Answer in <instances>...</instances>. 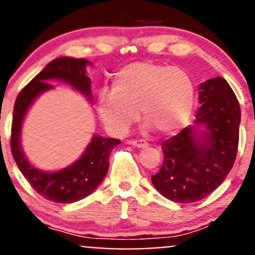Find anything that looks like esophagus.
Masks as SVG:
<instances>
[{
	"mask_svg": "<svg viewBox=\"0 0 255 255\" xmlns=\"http://www.w3.org/2000/svg\"><path fill=\"white\" fill-rule=\"evenodd\" d=\"M129 144H132V145H134L136 148H140V149L146 148V146H148V143H146L145 140H130Z\"/></svg>",
	"mask_w": 255,
	"mask_h": 255,
	"instance_id": "esophagus-1",
	"label": "esophagus"
}]
</instances>
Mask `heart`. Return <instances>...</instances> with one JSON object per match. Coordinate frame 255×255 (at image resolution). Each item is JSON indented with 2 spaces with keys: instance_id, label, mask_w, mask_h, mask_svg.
<instances>
[{
  "instance_id": "obj_1",
  "label": "heart",
  "mask_w": 255,
  "mask_h": 255,
  "mask_svg": "<svg viewBox=\"0 0 255 255\" xmlns=\"http://www.w3.org/2000/svg\"><path fill=\"white\" fill-rule=\"evenodd\" d=\"M195 100L194 83L179 67L141 61L122 67L112 78L111 90L96 100L99 119L111 134L122 136L138 121L171 134L191 119Z\"/></svg>"
}]
</instances>
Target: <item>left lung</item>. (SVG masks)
<instances>
[{
	"mask_svg": "<svg viewBox=\"0 0 255 255\" xmlns=\"http://www.w3.org/2000/svg\"><path fill=\"white\" fill-rule=\"evenodd\" d=\"M199 103L194 126L162 143V166L151 177L160 194L176 203L208 197L225 181L237 155L241 110L229 83L221 77L202 83Z\"/></svg>",
	"mask_w": 255,
	"mask_h": 255,
	"instance_id": "8db88e82",
	"label": "left lung"
}]
</instances>
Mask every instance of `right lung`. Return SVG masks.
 Wrapping results in <instances>:
<instances>
[{
  "instance_id": "1",
  "label": "right lung",
  "mask_w": 255,
  "mask_h": 255,
  "mask_svg": "<svg viewBox=\"0 0 255 255\" xmlns=\"http://www.w3.org/2000/svg\"><path fill=\"white\" fill-rule=\"evenodd\" d=\"M88 64L90 62L84 58L60 57L51 61L23 88L13 109L10 150L14 161L34 191L51 202L63 204L78 202L93 193L106 176L112 149L121 143L120 139L94 134L79 160L56 172L37 170L28 161L21 150L20 133L23 121L37 96L53 88L49 80H62L85 95L88 100L93 101L90 79L85 71Z\"/></svg>"
}]
</instances>
